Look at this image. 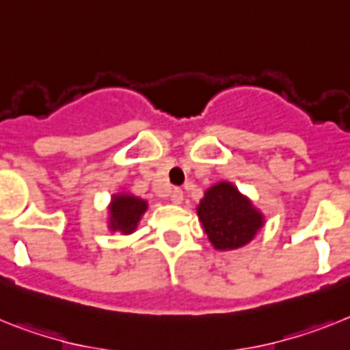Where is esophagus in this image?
Instances as JSON below:
<instances>
[{
	"label": "esophagus",
	"mask_w": 350,
	"mask_h": 350,
	"mask_svg": "<svg viewBox=\"0 0 350 350\" xmlns=\"http://www.w3.org/2000/svg\"><path fill=\"white\" fill-rule=\"evenodd\" d=\"M171 200L174 204H181V200H183V190H181V188H174L171 192Z\"/></svg>",
	"instance_id": "34e87169"
}]
</instances>
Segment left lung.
Instances as JSON below:
<instances>
[{
  "label": "left lung",
  "mask_w": 350,
  "mask_h": 350,
  "mask_svg": "<svg viewBox=\"0 0 350 350\" xmlns=\"http://www.w3.org/2000/svg\"><path fill=\"white\" fill-rule=\"evenodd\" d=\"M197 213L209 241L218 250H234L247 245L262 227V215L230 183L209 188Z\"/></svg>",
  "instance_id": "obj_1"
}]
</instances>
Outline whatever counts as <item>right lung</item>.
<instances>
[{
	"mask_svg": "<svg viewBox=\"0 0 350 350\" xmlns=\"http://www.w3.org/2000/svg\"><path fill=\"white\" fill-rule=\"evenodd\" d=\"M146 208H148L146 200L133 196H124V193L116 196L112 199L111 208H109V211H111V229L121 230L123 234L133 232Z\"/></svg>",
	"mask_w": 350,
	"mask_h": 350,
	"instance_id": "obj_1",
	"label": "right lung"
}]
</instances>
